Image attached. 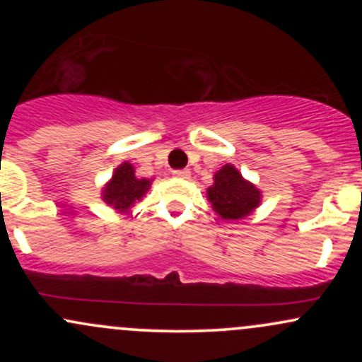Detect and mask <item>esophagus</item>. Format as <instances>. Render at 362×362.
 I'll return each mask as SVG.
<instances>
[{"label": "esophagus", "instance_id": "1", "mask_svg": "<svg viewBox=\"0 0 362 362\" xmlns=\"http://www.w3.org/2000/svg\"><path fill=\"white\" fill-rule=\"evenodd\" d=\"M173 177L177 178H189L190 172L189 170H173Z\"/></svg>", "mask_w": 362, "mask_h": 362}]
</instances>
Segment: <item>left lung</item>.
<instances>
[{"label": "left lung", "instance_id": "left-lung-1", "mask_svg": "<svg viewBox=\"0 0 362 362\" xmlns=\"http://www.w3.org/2000/svg\"><path fill=\"white\" fill-rule=\"evenodd\" d=\"M207 199L223 219H243L260 204L262 194L255 185L245 180L233 165H224L214 173V184L207 189Z\"/></svg>", "mask_w": 362, "mask_h": 362}]
</instances>
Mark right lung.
Returning <instances> with one entry per match:
<instances>
[{"mask_svg":"<svg viewBox=\"0 0 362 362\" xmlns=\"http://www.w3.org/2000/svg\"><path fill=\"white\" fill-rule=\"evenodd\" d=\"M149 185L151 180L136 177L134 167L129 161H124L115 168L114 175L103 187L102 199L119 213H126L143 199V195L149 190Z\"/></svg>","mask_w":362,"mask_h":362,"instance_id":"obj_1","label":"right lung"}]
</instances>
